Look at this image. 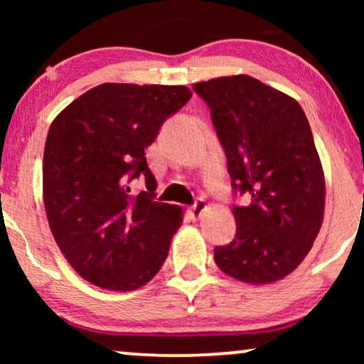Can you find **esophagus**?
<instances>
[{"mask_svg": "<svg viewBox=\"0 0 364 364\" xmlns=\"http://www.w3.org/2000/svg\"><path fill=\"white\" fill-rule=\"evenodd\" d=\"M205 208H207V203L200 198V200H197L191 208H188V212H191V215L193 218H198V217L202 215V212L205 210Z\"/></svg>", "mask_w": 364, "mask_h": 364, "instance_id": "esophagus-1", "label": "esophagus"}]
</instances>
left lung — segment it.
<instances>
[{
  "label": "left lung",
  "mask_w": 364,
  "mask_h": 364,
  "mask_svg": "<svg viewBox=\"0 0 364 364\" xmlns=\"http://www.w3.org/2000/svg\"><path fill=\"white\" fill-rule=\"evenodd\" d=\"M208 104L233 188L252 196L233 207L235 238L215 248L225 275L248 285L282 280L305 260L325 213V173L300 104L258 79L193 84Z\"/></svg>",
  "instance_id": "left-lung-1"
}]
</instances>
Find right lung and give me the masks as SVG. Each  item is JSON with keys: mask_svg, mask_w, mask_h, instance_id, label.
Listing matches in <instances>:
<instances>
[{"mask_svg": "<svg viewBox=\"0 0 364 364\" xmlns=\"http://www.w3.org/2000/svg\"><path fill=\"white\" fill-rule=\"evenodd\" d=\"M191 97L186 86L106 82L74 99L49 127L44 210L64 258L92 285L137 290L166 262L183 210L152 200L146 149ZM141 173L149 192L132 196L128 182Z\"/></svg>", "mask_w": 364, "mask_h": 364, "instance_id": "1", "label": "right lung"}]
</instances>
